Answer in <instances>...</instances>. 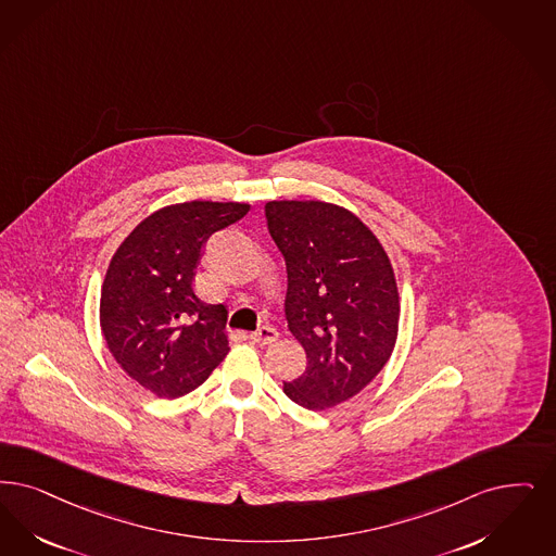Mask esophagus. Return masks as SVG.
Masks as SVG:
<instances>
[{
    "label": "esophagus",
    "instance_id": "obj_1",
    "mask_svg": "<svg viewBox=\"0 0 556 556\" xmlns=\"http://www.w3.org/2000/svg\"><path fill=\"white\" fill-rule=\"evenodd\" d=\"M279 337V331L275 329V327H261L258 331H254V333H250V339H252V343H256V345H270L275 339Z\"/></svg>",
    "mask_w": 556,
    "mask_h": 556
}]
</instances>
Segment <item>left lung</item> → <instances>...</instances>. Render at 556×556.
<instances>
[{"instance_id": "left-lung-1", "label": "left lung", "mask_w": 556, "mask_h": 556, "mask_svg": "<svg viewBox=\"0 0 556 556\" xmlns=\"http://www.w3.org/2000/svg\"><path fill=\"white\" fill-rule=\"evenodd\" d=\"M265 215L288 270L289 331L308 359L283 391L312 412L352 400L382 370L397 339L391 263L375 233L341 206L273 200Z\"/></svg>"}]
</instances>
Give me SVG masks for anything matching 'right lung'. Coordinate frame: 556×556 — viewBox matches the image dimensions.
<instances>
[{
	"label": "right lung",
	"mask_w": 556,
	"mask_h": 556,
	"mask_svg": "<svg viewBox=\"0 0 556 556\" xmlns=\"http://www.w3.org/2000/svg\"><path fill=\"white\" fill-rule=\"evenodd\" d=\"M248 204L194 200L140 223L113 254L101 291V329L117 364L156 397L200 387L227 356V308L194 291L204 245Z\"/></svg>",
	"instance_id": "right-lung-1"
}]
</instances>
